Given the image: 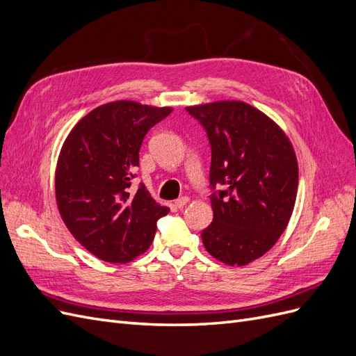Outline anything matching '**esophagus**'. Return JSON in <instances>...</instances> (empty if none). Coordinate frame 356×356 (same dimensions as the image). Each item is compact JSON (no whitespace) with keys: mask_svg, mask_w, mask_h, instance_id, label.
I'll return each mask as SVG.
<instances>
[{"mask_svg":"<svg viewBox=\"0 0 356 356\" xmlns=\"http://www.w3.org/2000/svg\"><path fill=\"white\" fill-rule=\"evenodd\" d=\"M187 203H188V197H187V196H181V197H178V199L174 202V204H175V207H177L178 209L184 208Z\"/></svg>","mask_w":356,"mask_h":356,"instance_id":"34e87169","label":"esophagus"}]
</instances>
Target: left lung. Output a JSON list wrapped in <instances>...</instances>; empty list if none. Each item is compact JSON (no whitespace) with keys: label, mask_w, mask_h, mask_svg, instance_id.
<instances>
[{"label":"left lung","mask_w":356,"mask_h":356,"mask_svg":"<svg viewBox=\"0 0 356 356\" xmlns=\"http://www.w3.org/2000/svg\"><path fill=\"white\" fill-rule=\"evenodd\" d=\"M211 145L213 220L202 232L207 251L245 266L281 238L294 209L297 157L289 139L264 113L241 101L187 106ZM222 185L224 191H214Z\"/></svg>","instance_id":"1"}]
</instances>
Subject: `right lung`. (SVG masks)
Listing matches in <instances>:
<instances>
[{"mask_svg":"<svg viewBox=\"0 0 356 356\" xmlns=\"http://www.w3.org/2000/svg\"><path fill=\"white\" fill-rule=\"evenodd\" d=\"M170 113L134 101L105 104L84 115L62 145L59 213L74 238L104 261L127 263L145 252L169 212L143 182L131 186L147 132Z\"/></svg>","mask_w":356,"mask_h":356,"instance_id":"obj_1","label":"right lung"}]
</instances>
